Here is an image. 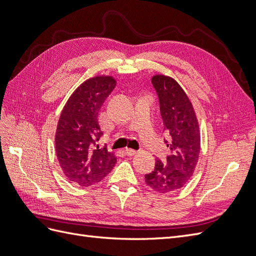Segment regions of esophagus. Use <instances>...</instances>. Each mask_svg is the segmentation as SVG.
<instances>
[{
	"instance_id": "esophagus-1",
	"label": "esophagus",
	"mask_w": 256,
	"mask_h": 256,
	"mask_svg": "<svg viewBox=\"0 0 256 256\" xmlns=\"http://www.w3.org/2000/svg\"><path fill=\"white\" fill-rule=\"evenodd\" d=\"M125 154H127V156H134V154H136V150H131V148H126Z\"/></svg>"
}]
</instances>
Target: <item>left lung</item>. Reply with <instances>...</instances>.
I'll return each instance as SVG.
<instances>
[{"instance_id": "8db88e82", "label": "left lung", "mask_w": 256, "mask_h": 256, "mask_svg": "<svg viewBox=\"0 0 256 256\" xmlns=\"http://www.w3.org/2000/svg\"><path fill=\"white\" fill-rule=\"evenodd\" d=\"M152 83L171 154L164 162L156 160L154 171L145 175V182L154 191L168 193L182 188L194 172L200 148V128L194 109L180 84L164 74L154 76Z\"/></svg>"}]
</instances>
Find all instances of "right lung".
Segmentation results:
<instances>
[{
	"label": "right lung",
	"mask_w": 256,
	"mask_h": 256,
	"mask_svg": "<svg viewBox=\"0 0 256 256\" xmlns=\"http://www.w3.org/2000/svg\"><path fill=\"white\" fill-rule=\"evenodd\" d=\"M116 81L110 76H98L83 82L69 97L60 113L56 150L60 166L69 180L81 187L99 182L116 164L113 152L99 146L102 136L98 113Z\"/></svg>",
	"instance_id": "right-lung-1"
}]
</instances>
